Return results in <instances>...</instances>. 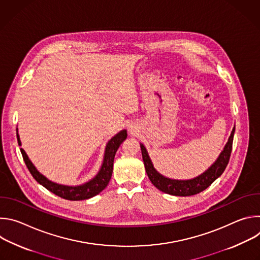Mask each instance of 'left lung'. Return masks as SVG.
Segmentation results:
<instances>
[{
  "label": "left lung",
  "instance_id": "1",
  "mask_svg": "<svg viewBox=\"0 0 260 260\" xmlns=\"http://www.w3.org/2000/svg\"><path fill=\"white\" fill-rule=\"evenodd\" d=\"M234 134H235V127L231 134V137L224 147L223 151L221 152L217 160L211 166L209 170H207L204 174H202L201 176L194 179L185 180V181L172 180L157 173L152 166V162L145 149V147L141 144V151H142L146 173L154 186L165 193H169L177 197H190V196L198 194L204 191L206 188H208L210 185L224 172L230 161L231 153L233 150Z\"/></svg>",
  "mask_w": 260,
  "mask_h": 260
}]
</instances>
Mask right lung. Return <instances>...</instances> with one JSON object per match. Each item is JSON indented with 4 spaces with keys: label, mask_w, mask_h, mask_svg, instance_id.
Masks as SVG:
<instances>
[{
    "label": "right lung",
    "mask_w": 260,
    "mask_h": 260,
    "mask_svg": "<svg viewBox=\"0 0 260 260\" xmlns=\"http://www.w3.org/2000/svg\"><path fill=\"white\" fill-rule=\"evenodd\" d=\"M16 136H17L18 145H20L21 143H20L18 134H16ZM126 137H127L126 131L123 129L108 142L106 147L104 162L100 172L92 180H90L85 184L79 185V186H64V185H59L49 181L36 170V168L32 166V164L28 159L27 155L25 154L22 148H20V151L29 173L31 174V176L35 178L37 182L43 185L46 189H48L49 191H51L52 193H54L55 196L61 199L69 200V201H82L99 194L102 190L106 188L111 179V176H112L115 153L119 148L120 144L126 139Z\"/></svg>",
    "instance_id": "right-lung-1"
}]
</instances>
